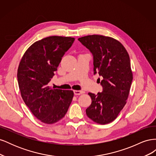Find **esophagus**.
Instances as JSON below:
<instances>
[{
	"instance_id": "1",
	"label": "esophagus",
	"mask_w": 156,
	"mask_h": 156,
	"mask_svg": "<svg viewBox=\"0 0 156 156\" xmlns=\"http://www.w3.org/2000/svg\"><path fill=\"white\" fill-rule=\"evenodd\" d=\"M73 92H74L75 95H80V94H81L83 93V92L81 91V90H74Z\"/></svg>"
}]
</instances>
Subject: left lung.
Instances as JSON below:
<instances>
[{
  "label": "left lung",
  "mask_w": 156,
  "mask_h": 156,
  "mask_svg": "<svg viewBox=\"0 0 156 156\" xmlns=\"http://www.w3.org/2000/svg\"><path fill=\"white\" fill-rule=\"evenodd\" d=\"M78 40L92 53L94 74L98 72L103 77L102 92L88 93L92 103L87 115L96 123L108 124L116 119L129 96L133 80L129 55L120 41L111 37L89 35Z\"/></svg>",
  "instance_id": "obj_1"
}]
</instances>
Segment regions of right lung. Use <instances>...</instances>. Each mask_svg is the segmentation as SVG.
Here are the masks:
<instances>
[{"label": "right lung", "mask_w": 156, "mask_h": 156, "mask_svg": "<svg viewBox=\"0 0 156 156\" xmlns=\"http://www.w3.org/2000/svg\"><path fill=\"white\" fill-rule=\"evenodd\" d=\"M74 37L49 36L37 41L23 55L17 69L21 95L37 119L54 124L66 114L73 97L72 90L53 89L48 83Z\"/></svg>", "instance_id": "add662e5"}]
</instances>
